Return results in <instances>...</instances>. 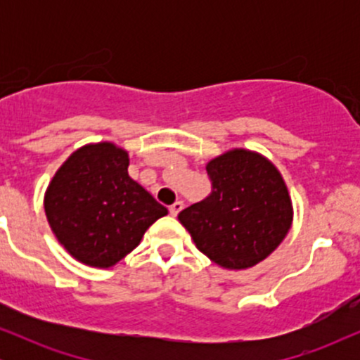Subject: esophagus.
Instances as JSON below:
<instances>
[{"mask_svg": "<svg viewBox=\"0 0 360 360\" xmlns=\"http://www.w3.org/2000/svg\"><path fill=\"white\" fill-rule=\"evenodd\" d=\"M183 208H184V203H183V201H176L174 205L169 206V213H171L172 217H177V213H179L181 210H183Z\"/></svg>", "mask_w": 360, "mask_h": 360, "instance_id": "34e87169", "label": "esophagus"}]
</instances>
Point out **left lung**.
Instances as JSON below:
<instances>
[{"label": "left lung", "mask_w": 360, "mask_h": 360, "mask_svg": "<svg viewBox=\"0 0 360 360\" xmlns=\"http://www.w3.org/2000/svg\"><path fill=\"white\" fill-rule=\"evenodd\" d=\"M212 193L179 213L206 257L225 269H247L278 249L292 221L291 198L266 157L235 148L206 166Z\"/></svg>", "instance_id": "8db88e82"}]
</instances>
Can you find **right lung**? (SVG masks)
I'll return each mask as SVG.
<instances>
[{
    "mask_svg": "<svg viewBox=\"0 0 360 360\" xmlns=\"http://www.w3.org/2000/svg\"><path fill=\"white\" fill-rule=\"evenodd\" d=\"M49 225L82 264L111 267L142 240L167 208L128 176V154L110 142L81 147L45 193Z\"/></svg>",
    "mask_w": 360,
    "mask_h": 360,
    "instance_id": "add662e5",
    "label": "right lung"
}]
</instances>
